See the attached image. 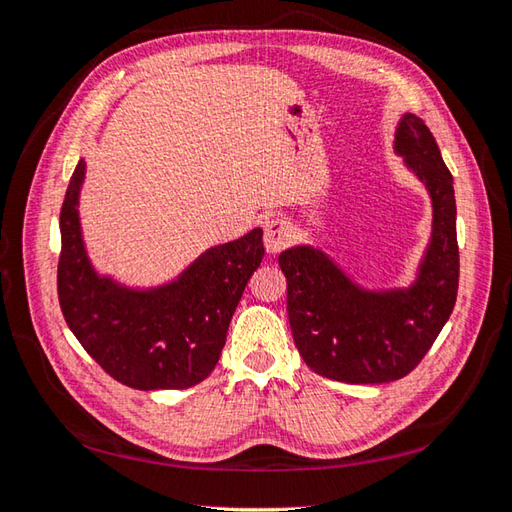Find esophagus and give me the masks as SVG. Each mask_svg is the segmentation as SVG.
I'll return each instance as SVG.
<instances>
[{
    "label": "esophagus",
    "instance_id": "esophagus-1",
    "mask_svg": "<svg viewBox=\"0 0 512 512\" xmlns=\"http://www.w3.org/2000/svg\"><path fill=\"white\" fill-rule=\"evenodd\" d=\"M290 242V228L288 222L281 220V217H273V220H266L264 224V246L266 253L277 255L279 250H284Z\"/></svg>",
    "mask_w": 512,
    "mask_h": 512
}]
</instances>
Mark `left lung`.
Listing matches in <instances>:
<instances>
[{"label": "left lung", "mask_w": 512, "mask_h": 512, "mask_svg": "<svg viewBox=\"0 0 512 512\" xmlns=\"http://www.w3.org/2000/svg\"><path fill=\"white\" fill-rule=\"evenodd\" d=\"M394 151L431 198V239L407 288L369 290L330 255L308 244L279 255L288 279V319L303 361L352 385L407 376L438 339L458 297L453 176L436 138L416 114H402Z\"/></svg>", "instance_id": "8db88e82"}]
</instances>
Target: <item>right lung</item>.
Wrapping results in <instances>:
<instances>
[{"mask_svg": "<svg viewBox=\"0 0 512 512\" xmlns=\"http://www.w3.org/2000/svg\"><path fill=\"white\" fill-rule=\"evenodd\" d=\"M76 165L61 206L57 290L65 323L96 363L134 389H187L209 376L226 343L250 275L264 259L262 228L211 246L182 273L154 288H129L99 275L85 250Z\"/></svg>", "mask_w": 512, "mask_h": 512, "instance_id": "right-lung-1", "label": "right lung"}]
</instances>
